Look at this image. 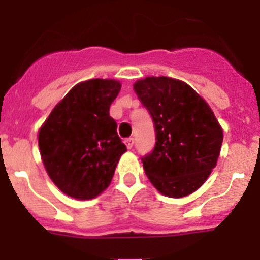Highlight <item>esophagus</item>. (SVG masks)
Returning <instances> with one entry per match:
<instances>
[{"mask_svg": "<svg viewBox=\"0 0 260 260\" xmlns=\"http://www.w3.org/2000/svg\"><path fill=\"white\" fill-rule=\"evenodd\" d=\"M124 143L125 146H127V148L131 149L133 147V145H135V140H133V138H127V140L124 141Z\"/></svg>", "mask_w": 260, "mask_h": 260, "instance_id": "34e87169", "label": "esophagus"}]
</instances>
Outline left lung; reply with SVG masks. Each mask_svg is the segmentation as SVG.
<instances>
[{
  "label": "left lung",
  "mask_w": 260,
  "mask_h": 260,
  "mask_svg": "<svg viewBox=\"0 0 260 260\" xmlns=\"http://www.w3.org/2000/svg\"><path fill=\"white\" fill-rule=\"evenodd\" d=\"M156 129L152 153L142 158L152 185L165 196L195 192L216 166L222 128L205 99L185 81L147 77L133 84Z\"/></svg>",
  "instance_id": "8db88e82"
}]
</instances>
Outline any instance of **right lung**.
<instances>
[{"label": "right lung", "instance_id": "add662e5", "mask_svg": "<svg viewBox=\"0 0 260 260\" xmlns=\"http://www.w3.org/2000/svg\"><path fill=\"white\" fill-rule=\"evenodd\" d=\"M122 84L90 79L73 86L39 129V148L46 172L65 195L90 200L109 186L127 151L109 107Z\"/></svg>", "mask_w": 260, "mask_h": 260}]
</instances>
